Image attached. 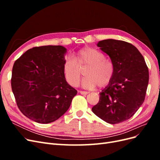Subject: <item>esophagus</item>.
<instances>
[{
  "label": "esophagus",
  "mask_w": 160,
  "mask_h": 160,
  "mask_svg": "<svg viewBox=\"0 0 160 160\" xmlns=\"http://www.w3.org/2000/svg\"><path fill=\"white\" fill-rule=\"evenodd\" d=\"M79 93L81 94V95H88L89 93L87 91H80Z\"/></svg>",
  "instance_id": "34e87169"
}]
</instances>
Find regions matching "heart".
I'll list each match as a JSON object with an SVG mask.
<instances>
[{
    "instance_id": "heart-1",
    "label": "heart",
    "mask_w": 160,
    "mask_h": 160,
    "mask_svg": "<svg viewBox=\"0 0 160 160\" xmlns=\"http://www.w3.org/2000/svg\"><path fill=\"white\" fill-rule=\"evenodd\" d=\"M85 67V76L81 85L85 89H93L95 87L105 88L109 84L113 75V67L105 56L93 48L85 47L77 52L74 58H65L62 66L65 79L69 85H79L81 77V69Z\"/></svg>"
}]
</instances>
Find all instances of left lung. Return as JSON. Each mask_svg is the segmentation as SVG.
<instances>
[{"label": "left lung", "mask_w": 160, "mask_h": 160, "mask_svg": "<svg viewBox=\"0 0 160 160\" xmlns=\"http://www.w3.org/2000/svg\"><path fill=\"white\" fill-rule=\"evenodd\" d=\"M97 46L110 57L113 75L99 93V101L92 111L105 122L119 123L132 118L143 103L148 68L142 55L131 43L106 39Z\"/></svg>", "instance_id": "1"}]
</instances>
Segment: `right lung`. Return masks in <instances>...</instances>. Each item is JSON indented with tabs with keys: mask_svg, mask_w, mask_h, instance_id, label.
<instances>
[{
	"mask_svg": "<svg viewBox=\"0 0 160 160\" xmlns=\"http://www.w3.org/2000/svg\"><path fill=\"white\" fill-rule=\"evenodd\" d=\"M61 45L33 47L14 62L11 87L19 109L39 123L55 122L69 108L77 91L68 84Z\"/></svg>",
	"mask_w": 160,
	"mask_h": 160,
	"instance_id": "1",
	"label": "right lung"
}]
</instances>
